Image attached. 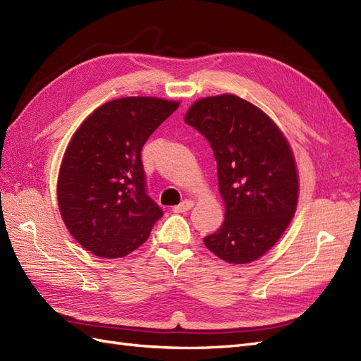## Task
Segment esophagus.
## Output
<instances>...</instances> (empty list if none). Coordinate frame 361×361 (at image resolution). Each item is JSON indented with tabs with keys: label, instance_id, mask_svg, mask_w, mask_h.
Returning <instances> with one entry per match:
<instances>
[{
	"label": "esophagus",
	"instance_id": "obj_1",
	"mask_svg": "<svg viewBox=\"0 0 361 361\" xmlns=\"http://www.w3.org/2000/svg\"><path fill=\"white\" fill-rule=\"evenodd\" d=\"M192 206H194V202H192V200L185 199L182 203H179V204H176V206H173V211H174V212H187V211L191 209Z\"/></svg>",
	"mask_w": 361,
	"mask_h": 361
}]
</instances>
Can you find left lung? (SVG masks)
I'll list each match as a JSON object with an SVG mask.
<instances>
[{
  "mask_svg": "<svg viewBox=\"0 0 361 361\" xmlns=\"http://www.w3.org/2000/svg\"><path fill=\"white\" fill-rule=\"evenodd\" d=\"M185 123L209 141L224 223L204 245L228 264L264 256L285 233L298 202L292 149L277 125L253 104L235 94L194 102Z\"/></svg>",
  "mask_w": 361,
  "mask_h": 361,
  "instance_id": "8db88e82",
  "label": "left lung"
}]
</instances>
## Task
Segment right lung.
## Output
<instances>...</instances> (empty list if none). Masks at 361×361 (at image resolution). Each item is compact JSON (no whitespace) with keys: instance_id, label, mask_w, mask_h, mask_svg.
<instances>
[{"instance_id":"obj_1","label":"right lung","mask_w":361,"mask_h":361,"mask_svg":"<svg viewBox=\"0 0 361 361\" xmlns=\"http://www.w3.org/2000/svg\"><path fill=\"white\" fill-rule=\"evenodd\" d=\"M178 106L122 97L101 105L73 134L59 173V207L71 235L94 256L129 255L164 215L147 195L141 149Z\"/></svg>"}]
</instances>
